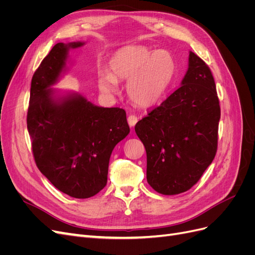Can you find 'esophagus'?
I'll return each instance as SVG.
<instances>
[{
	"label": "esophagus",
	"mask_w": 255,
	"mask_h": 255,
	"mask_svg": "<svg viewBox=\"0 0 255 255\" xmlns=\"http://www.w3.org/2000/svg\"><path fill=\"white\" fill-rule=\"evenodd\" d=\"M137 121H138V118L136 117L135 115H129V116H128V126H129V127H135Z\"/></svg>",
	"instance_id": "esophagus-1"
}]
</instances>
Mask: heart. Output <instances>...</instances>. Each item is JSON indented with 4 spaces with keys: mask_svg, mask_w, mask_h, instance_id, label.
<instances>
[{
    "mask_svg": "<svg viewBox=\"0 0 255 255\" xmlns=\"http://www.w3.org/2000/svg\"><path fill=\"white\" fill-rule=\"evenodd\" d=\"M110 72L99 75L104 94L117 91V82H127V94L133 103L150 107L158 103L175 78L176 61L166 50L152 51L144 45H128L111 57Z\"/></svg>",
    "mask_w": 255,
    "mask_h": 255,
    "instance_id": "heart-1",
    "label": "heart"
}]
</instances>
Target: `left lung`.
<instances>
[{
    "instance_id": "8db88e82",
    "label": "left lung",
    "mask_w": 255,
    "mask_h": 255,
    "mask_svg": "<svg viewBox=\"0 0 255 255\" xmlns=\"http://www.w3.org/2000/svg\"><path fill=\"white\" fill-rule=\"evenodd\" d=\"M219 120L213 74L189 52L181 87L135 126L146 152V181L154 190L172 196L194 186L216 155Z\"/></svg>"
}]
</instances>
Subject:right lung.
<instances>
[{
  "label": "right lung",
  "instance_id": "right-lung-1",
  "mask_svg": "<svg viewBox=\"0 0 255 255\" xmlns=\"http://www.w3.org/2000/svg\"><path fill=\"white\" fill-rule=\"evenodd\" d=\"M84 44L54 45L33 75L27 111L38 169L58 190L78 199L105 187L112 152L129 133L125 110L97 106L79 92L51 88L67 70L69 51Z\"/></svg>",
  "mask_w": 255,
  "mask_h": 255
}]
</instances>
